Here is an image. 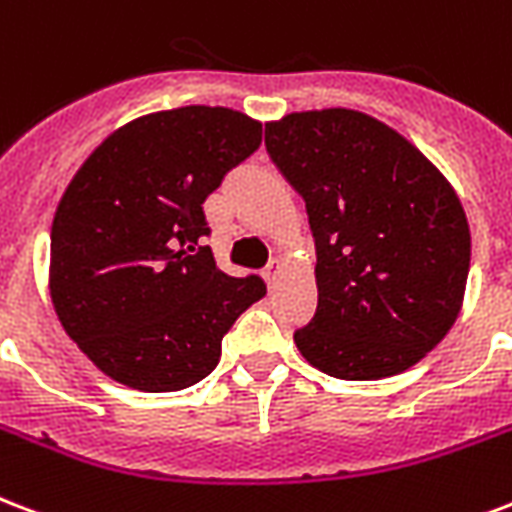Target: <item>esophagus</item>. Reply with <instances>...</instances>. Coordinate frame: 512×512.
<instances>
[{
	"instance_id": "esophagus-1",
	"label": "esophagus",
	"mask_w": 512,
	"mask_h": 512,
	"mask_svg": "<svg viewBox=\"0 0 512 512\" xmlns=\"http://www.w3.org/2000/svg\"><path fill=\"white\" fill-rule=\"evenodd\" d=\"M282 273H284V263H282V260H273V263L268 265V268H265V271H263V279H265V282H268V287H271V290H273V287H276V282H279V276H282Z\"/></svg>"
}]
</instances>
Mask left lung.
<instances>
[{
	"instance_id": "8db88e82",
	"label": "left lung",
	"mask_w": 512,
	"mask_h": 512,
	"mask_svg": "<svg viewBox=\"0 0 512 512\" xmlns=\"http://www.w3.org/2000/svg\"><path fill=\"white\" fill-rule=\"evenodd\" d=\"M265 147L306 201L317 314L295 330L308 365L343 381L397 376L462 311L470 225L454 187L395 128L357 109L265 123Z\"/></svg>"
}]
</instances>
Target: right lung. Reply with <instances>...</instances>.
<instances>
[{
	"label": "right lung",
	"mask_w": 512,
	"mask_h": 512,
	"mask_svg": "<svg viewBox=\"0 0 512 512\" xmlns=\"http://www.w3.org/2000/svg\"><path fill=\"white\" fill-rule=\"evenodd\" d=\"M263 142L228 107L136 117L88 155L50 230V298L66 335L112 381L177 392L217 368L222 335L265 295L209 247L204 201Z\"/></svg>",
	"instance_id": "add662e5"
}]
</instances>
